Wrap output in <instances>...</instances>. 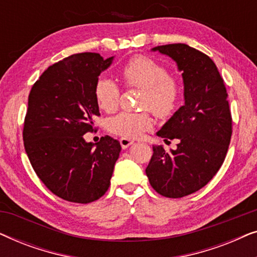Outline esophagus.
I'll list each match as a JSON object with an SVG mask.
<instances>
[{
	"label": "esophagus",
	"mask_w": 257,
	"mask_h": 257,
	"mask_svg": "<svg viewBox=\"0 0 257 257\" xmlns=\"http://www.w3.org/2000/svg\"><path fill=\"white\" fill-rule=\"evenodd\" d=\"M133 143H135V142H133V140H131V139H128V138H121L120 139V145L124 150L127 149L128 146H131Z\"/></svg>",
	"instance_id": "34e87169"
}]
</instances>
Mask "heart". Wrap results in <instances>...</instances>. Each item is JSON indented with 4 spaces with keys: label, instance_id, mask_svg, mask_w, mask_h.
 <instances>
[{
    "label": "heart",
    "instance_id": "heart-1",
    "mask_svg": "<svg viewBox=\"0 0 257 257\" xmlns=\"http://www.w3.org/2000/svg\"><path fill=\"white\" fill-rule=\"evenodd\" d=\"M120 77L126 87L144 90L140 100L142 108H149L158 118L167 119L180 106L182 85L170 76L167 68L146 56H135L120 70ZM94 98L101 110L113 112L120 101V87L106 77H100L94 84ZM108 131L122 138L137 139L153 127L149 111L120 112L107 124Z\"/></svg>",
    "mask_w": 257,
    "mask_h": 257
}]
</instances>
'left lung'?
<instances>
[{
  "mask_svg": "<svg viewBox=\"0 0 257 257\" xmlns=\"http://www.w3.org/2000/svg\"><path fill=\"white\" fill-rule=\"evenodd\" d=\"M152 50L177 62L185 105L157 133L166 143L178 139L177 150L153 146L146 175L160 195L182 198L206 186L222 166L233 132L228 93L215 63L203 52L182 43Z\"/></svg>",
  "mask_w": 257,
  "mask_h": 257,
  "instance_id": "1",
  "label": "left lung"
}]
</instances>
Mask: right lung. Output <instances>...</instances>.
<instances>
[{
	"label": "right lung",
	"instance_id": "right-lung-1",
	"mask_svg": "<svg viewBox=\"0 0 257 257\" xmlns=\"http://www.w3.org/2000/svg\"><path fill=\"white\" fill-rule=\"evenodd\" d=\"M112 59L96 52L69 56L42 73L28 98L24 149L41 181L66 201H96L110 187L120 143L106 136L93 147L84 135L100 115L94 84Z\"/></svg>",
	"mask_w": 257,
	"mask_h": 257
}]
</instances>
